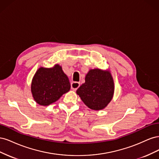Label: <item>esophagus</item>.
Here are the masks:
<instances>
[{
    "label": "esophagus",
    "mask_w": 159,
    "mask_h": 159,
    "mask_svg": "<svg viewBox=\"0 0 159 159\" xmlns=\"http://www.w3.org/2000/svg\"><path fill=\"white\" fill-rule=\"evenodd\" d=\"M80 84L79 82H72L71 84V89H73L74 91H76L80 87Z\"/></svg>",
    "instance_id": "obj_1"
}]
</instances>
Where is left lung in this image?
I'll return each mask as SVG.
<instances>
[{"mask_svg": "<svg viewBox=\"0 0 159 159\" xmlns=\"http://www.w3.org/2000/svg\"><path fill=\"white\" fill-rule=\"evenodd\" d=\"M114 80L110 70L91 69L85 75V83L76 93L86 106L95 111L103 109L112 100Z\"/></svg>", "mask_w": 159, "mask_h": 159, "instance_id": "left-lung-1", "label": "left lung"}]
</instances>
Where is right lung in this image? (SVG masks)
I'll return each instance as SVG.
<instances>
[{"label":"right lung","instance_id":"1","mask_svg":"<svg viewBox=\"0 0 159 159\" xmlns=\"http://www.w3.org/2000/svg\"><path fill=\"white\" fill-rule=\"evenodd\" d=\"M71 88L68 76L61 66L55 64L52 68L40 67L36 71L31 83V92L35 102L47 106L58 100Z\"/></svg>","mask_w":159,"mask_h":159}]
</instances>
